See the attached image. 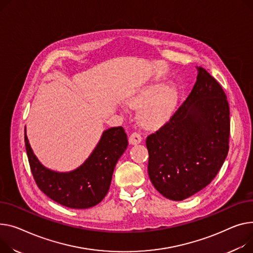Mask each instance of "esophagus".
Returning a JSON list of instances; mask_svg holds the SVG:
<instances>
[{
    "label": "esophagus",
    "instance_id": "34e87169",
    "mask_svg": "<svg viewBox=\"0 0 253 253\" xmlns=\"http://www.w3.org/2000/svg\"><path fill=\"white\" fill-rule=\"evenodd\" d=\"M142 140V137L140 134L138 132H133L130 137H129V142L131 144H137V143H140Z\"/></svg>",
    "mask_w": 253,
    "mask_h": 253
}]
</instances>
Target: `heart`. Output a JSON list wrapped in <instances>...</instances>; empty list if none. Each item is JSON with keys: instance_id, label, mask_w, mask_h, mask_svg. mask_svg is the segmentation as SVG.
I'll return each instance as SVG.
<instances>
[{"instance_id": "obj_1", "label": "heart", "mask_w": 253, "mask_h": 253, "mask_svg": "<svg viewBox=\"0 0 253 253\" xmlns=\"http://www.w3.org/2000/svg\"><path fill=\"white\" fill-rule=\"evenodd\" d=\"M177 93L174 87L155 84L134 96L129 106L140 110V120L146 127H157L168 120L174 111Z\"/></svg>"}]
</instances>
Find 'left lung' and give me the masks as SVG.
I'll return each mask as SVG.
<instances>
[{
	"instance_id": "1",
	"label": "left lung",
	"mask_w": 253,
	"mask_h": 253,
	"mask_svg": "<svg viewBox=\"0 0 253 253\" xmlns=\"http://www.w3.org/2000/svg\"><path fill=\"white\" fill-rule=\"evenodd\" d=\"M194 86L170 119L146 137L148 176L165 197L183 200L213 180L229 150L230 109L222 86L197 67Z\"/></svg>"
}]
</instances>
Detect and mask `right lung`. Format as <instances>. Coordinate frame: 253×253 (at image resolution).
<instances>
[{"label":"right lung","mask_w":253,"mask_h":253,"mask_svg":"<svg viewBox=\"0 0 253 253\" xmlns=\"http://www.w3.org/2000/svg\"><path fill=\"white\" fill-rule=\"evenodd\" d=\"M24 141L30 170L39 188L56 203L70 209L96 206L109 191L114 168L128 145L123 127L106 130L92 154L78 169L69 173L50 171L39 162L28 142Z\"/></svg>","instance_id":"1"}]
</instances>
